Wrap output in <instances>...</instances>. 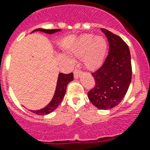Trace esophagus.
Segmentation results:
<instances>
[{
	"label": "esophagus",
	"mask_w": 150,
	"mask_h": 150,
	"mask_svg": "<svg viewBox=\"0 0 150 150\" xmlns=\"http://www.w3.org/2000/svg\"><path fill=\"white\" fill-rule=\"evenodd\" d=\"M81 72L80 70H78V69H75L74 72V77L76 78V79H77V78H79V76L81 75Z\"/></svg>",
	"instance_id": "34e87169"
}]
</instances>
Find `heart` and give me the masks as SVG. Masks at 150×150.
<instances>
[{
    "label": "heart",
    "mask_w": 150,
    "mask_h": 150,
    "mask_svg": "<svg viewBox=\"0 0 150 150\" xmlns=\"http://www.w3.org/2000/svg\"><path fill=\"white\" fill-rule=\"evenodd\" d=\"M108 42L103 37L84 35L79 39L71 52L76 58H82L85 67L91 70L99 68L105 59Z\"/></svg>",
    "instance_id": "heart-1"
}]
</instances>
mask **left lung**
<instances>
[{
	"instance_id": "left-lung-1",
	"label": "left lung",
	"mask_w": 150,
	"mask_h": 150,
	"mask_svg": "<svg viewBox=\"0 0 150 150\" xmlns=\"http://www.w3.org/2000/svg\"><path fill=\"white\" fill-rule=\"evenodd\" d=\"M109 42L105 62L92 76L96 84L88 92L93 105L108 110L119 104L124 98L131 81V58L129 47L121 38L104 28L101 29Z\"/></svg>"
}]
</instances>
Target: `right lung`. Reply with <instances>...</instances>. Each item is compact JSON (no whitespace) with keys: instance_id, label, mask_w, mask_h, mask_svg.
Listing matches in <instances>:
<instances>
[{"instance_id":"right-lung-1","label":"right lung","mask_w":150,"mask_h":150,"mask_svg":"<svg viewBox=\"0 0 150 150\" xmlns=\"http://www.w3.org/2000/svg\"><path fill=\"white\" fill-rule=\"evenodd\" d=\"M35 31H41V32H44L46 34L53 35V34L62 31V29L47 30V29H43V28H38V29L34 30L32 32H35ZM73 81H74V74H73V73H71L69 74H64L62 73L58 74V81H57L54 94L51 100L50 101V103L42 108L39 109V110H30V111L31 112H33V113L36 114V115H46L51 113L52 111H54L55 109L58 108V105L61 103L63 97L65 96L66 88H67L69 83H70Z\"/></svg>"}]
</instances>
